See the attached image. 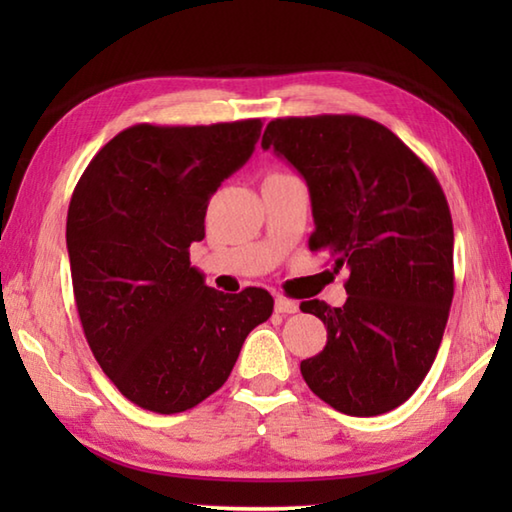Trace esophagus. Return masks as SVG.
Segmentation results:
<instances>
[{
	"label": "esophagus",
	"instance_id": "1",
	"mask_svg": "<svg viewBox=\"0 0 512 512\" xmlns=\"http://www.w3.org/2000/svg\"><path fill=\"white\" fill-rule=\"evenodd\" d=\"M275 311H277V314H296L298 302H293V300L284 298V296H277L275 298Z\"/></svg>",
	"mask_w": 512,
	"mask_h": 512
}]
</instances>
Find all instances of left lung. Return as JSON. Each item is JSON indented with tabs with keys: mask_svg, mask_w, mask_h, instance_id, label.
I'll list each match as a JSON object with an SVG mask.
<instances>
[{
	"mask_svg": "<svg viewBox=\"0 0 512 512\" xmlns=\"http://www.w3.org/2000/svg\"><path fill=\"white\" fill-rule=\"evenodd\" d=\"M262 146L305 178L316 225L309 248L350 271L343 307L300 302L327 327L302 377L341 413L397 409L427 377L454 298L443 187L400 137L359 115L273 119Z\"/></svg>",
	"mask_w": 512,
	"mask_h": 512,
	"instance_id": "1",
	"label": "left lung"
}]
</instances>
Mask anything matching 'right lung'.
<instances>
[{"label": "right lung", "mask_w": 512, "mask_h": 512, "mask_svg": "<svg viewBox=\"0 0 512 512\" xmlns=\"http://www.w3.org/2000/svg\"><path fill=\"white\" fill-rule=\"evenodd\" d=\"M262 119L137 124L94 155L67 212L76 309L119 393L155 413L194 409L225 384L271 293L207 287L189 262L212 194L253 155Z\"/></svg>", "instance_id": "obj_1"}]
</instances>
